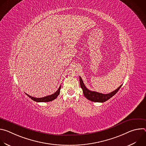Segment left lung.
Segmentation results:
<instances>
[{
    "label": "left lung",
    "instance_id": "8db88e82",
    "mask_svg": "<svg viewBox=\"0 0 146 146\" xmlns=\"http://www.w3.org/2000/svg\"><path fill=\"white\" fill-rule=\"evenodd\" d=\"M80 84L81 88L82 90L83 94H84V95L87 99L94 102H102V103L107 101L108 100L110 99L111 97H113L118 91V90L122 86V85L120 86L115 91L109 94H101L95 91H90L88 88H87V87L85 86L84 84V82H83V81L81 77H80Z\"/></svg>",
    "mask_w": 146,
    "mask_h": 146
}]
</instances>
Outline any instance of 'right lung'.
Listing matches in <instances>:
<instances>
[{"label": "right lung", "instance_id": "right-lung-1", "mask_svg": "<svg viewBox=\"0 0 146 146\" xmlns=\"http://www.w3.org/2000/svg\"><path fill=\"white\" fill-rule=\"evenodd\" d=\"M61 86H59L58 90L53 94L51 95H48L45 97H43V98H35L33 96H31L29 95H28L27 94L25 93V94H27V95L28 96H29L31 99H32L33 100L37 102H50V101H52L53 100H54L55 99H56L57 98V96L59 95V93H60V87Z\"/></svg>", "mask_w": 146, "mask_h": 146}]
</instances>
